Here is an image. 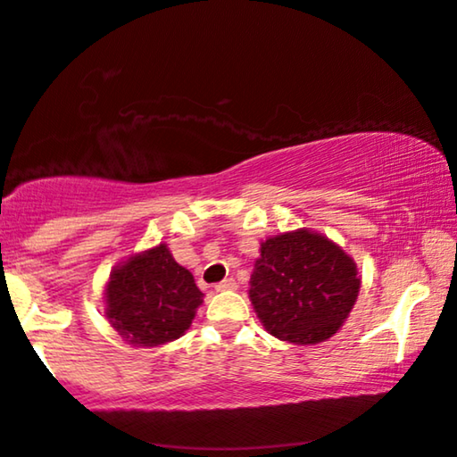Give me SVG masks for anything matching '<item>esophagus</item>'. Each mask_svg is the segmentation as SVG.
Wrapping results in <instances>:
<instances>
[{"mask_svg": "<svg viewBox=\"0 0 457 457\" xmlns=\"http://www.w3.org/2000/svg\"><path fill=\"white\" fill-rule=\"evenodd\" d=\"M234 288H237V282L234 278H223L215 285V291H234Z\"/></svg>", "mask_w": 457, "mask_h": 457, "instance_id": "1", "label": "esophagus"}]
</instances>
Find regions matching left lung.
Returning <instances> with one entry per match:
<instances>
[{"mask_svg": "<svg viewBox=\"0 0 457 457\" xmlns=\"http://www.w3.org/2000/svg\"><path fill=\"white\" fill-rule=\"evenodd\" d=\"M358 291L353 260L309 229L268 237L250 278V301L266 331L299 345L329 339Z\"/></svg>", "mask_w": 457, "mask_h": 457, "instance_id": "left-lung-1", "label": "left lung"}]
</instances>
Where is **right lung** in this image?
Listing matches in <instances>:
<instances>
[{
	"mask_svg": "<svg viewBox=\"0 0 457 457\" xmlns=\"http://www.w3.org/2000/svg\"><path fill=\"white\" fill-rule=\"evenodd\" d=\"M112 328L134 345H162L189 329L203 293L164 244L132 256L105 288Z\"/></svg>",
	"mask_w": 457,
	"mask_h": 457,
	"instance_id": "right-lung-1",
	"label": "right lung"
}]
</instances>
